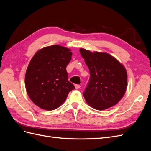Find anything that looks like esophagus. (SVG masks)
<instances>
[{
  "label": "esophagus",
  "mask_w": 151,
  "mask_h": 151,
  "mask_svg": "<svg viewBox=\"0 0 151 151\" xmlns=\"http://www.w3.org/2000/svg\"><path fill=\"white\" fill-rule=\"evenodd\" d=\"M75 88L76 89H79L81 88V86L79 84H75Z\"/></svg>",
  "instance_id": "1"
}]
</instances>
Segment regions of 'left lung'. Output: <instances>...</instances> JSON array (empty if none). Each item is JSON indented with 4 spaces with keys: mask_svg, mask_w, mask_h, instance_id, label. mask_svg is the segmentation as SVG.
Wrapping results in <instances>:
<instances>
[{
    "mask_svg": "<svg viewBox=\"0 0 151 151\" xmlns=\"http://www.w3.org/2000/svg\"><path fill=\"white\" fill-rule=\"evenodd\" d=\"M79 50L90 72L89 83L83 93L87 103L98 110L116 104L127 87L125 67L107 53H93L84 48Z\"/></svg>",
    "mask_w": 151,
    "mask_h": 151,
    "instance_id": "1",
    "label": "left lung"
}]
</instances>
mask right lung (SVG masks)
Instances as JSON below:
<instances>
[{
    "label": "right lung",
    "instance_id": "obj_1",
    "mask_svg": "<svg viewBox=\"0 0 151 151\" xmlns=\"http://www.w3.org/2000/svg\"><path fill=\"white\" fill-rule=\"evenodd\" d=\"M72 55L70 49L55 45L38 50L31 58L26 72L25 86L36 106L48 111L57 109L75 89L66 70Z\"/></svg>",
    "mask_w": 151,
    "mask_h": 151
}]
</instances>
